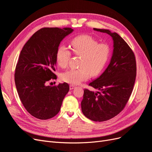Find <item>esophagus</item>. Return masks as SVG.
<instances>
[{
    "mask_svg": "<svg viewBox=\"0 0 152 152\" xmlns=\"http://www.w3.org/2000/svg\"><path fill=\"white\" fill-rule=\"evenodd\" d=\"M75 88V86L74 85H70V89L72 90V89H73Z\"/></svg>",
    "mask_w": 152,
    "mask_h": 152,
    "instance_id": "esophagus-1",
    "label": "esophagus"
}]
</instances>
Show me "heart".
Listing matches in <instances>:
<instances>
[{"mask_svg": "<svg viewBox=\"0 0 152 152\" xmlns=\"http://www.w3.org/2000/svg\"><path fill=\"white\" fill-rule=\"evenodd\" d=\"M71 49L77 56H81L78 69H71L61 75V79L66 83L77 85L87 80L90 75L97 76L102 72L111 56V47L107 43L98 41L89 35H80L71 41ZM72 55L71 50L60 45L56 53V61L59 66L66 67Z\"/></svg>", "mask_w": 152, "mask_h": 152, "instance_id": "b5f03b06", "label": "heart"}]
</instances>
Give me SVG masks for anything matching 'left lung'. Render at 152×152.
Returning <instances> with one entry per match:
<instances>
[{
  "label": "left lung",
  "mask_w": 152,
  "mask_h": 152,
  "mask_svg": "<svg viewBox=\"0 0 152 152\" xmlns=\"http://www.w3.org/2000/svg\"><path fill=\"white\" fill-rule=\"evenodd\" d=\"M112 37L113 51L109 65L98 79L89 84L100 92L84 91L82 112L94 122L110 120L122 112L129 99L136 76V62L131 48L118 34L94 28Z\"/></svg>",
  "instance_id": "obj_1"
}]
</instances>
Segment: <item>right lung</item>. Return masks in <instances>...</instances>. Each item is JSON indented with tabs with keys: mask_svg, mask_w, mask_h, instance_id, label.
Listing matches in <instances>:
<instances>
[{
	"mask_svg": "<svg viewBox=\"0 0 152 152\" xmlns=\"http://www.w3.org/2000/svg\"><path fill=\"white\" fill-rule=\"evenodd\" d=\"M73 31L71 28H43L24 45L15 69V80L22 104L30 115L40 120L53 118L61 109L69 91L64 82L46 86L56 79V53L61 41Z\"/></svg>",
	"mask_w": 152,
	"mask_h": 152,
	"instance_id": "obj_1",
	"label": "right lung"
}]
</instances>
